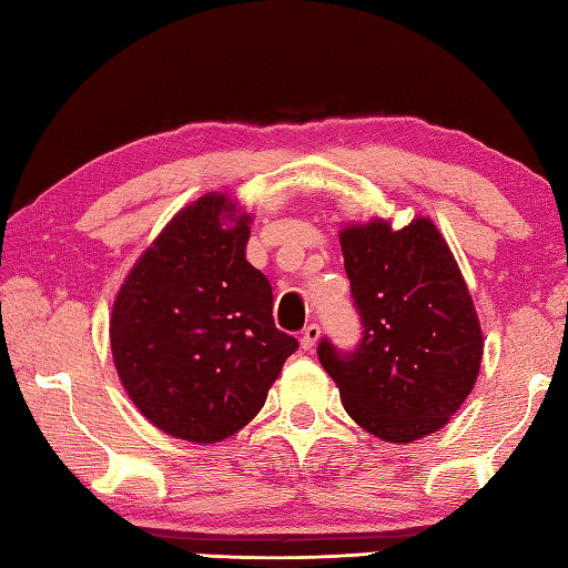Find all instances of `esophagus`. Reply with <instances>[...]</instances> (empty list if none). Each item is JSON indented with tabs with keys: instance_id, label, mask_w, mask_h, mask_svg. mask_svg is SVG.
Wrapping results in <instances>:
<instances>
[{
	"instance_id": "34e87169",
	"label": "esophagus",
	"mask_w": 568,
	"mask_h": 568,
	"mask_svg": "<svg viewBox=\"0 0 568 568\" xmlns=\"http://www.w3.org/2000/svg\"><path fill=\"white\" fill-rule=\"evenodd\" d=\"M320 327L317 324H307V327L303 329V336H300V346L305 348V352H310V348H315V344L320 342Z\"/></svg>"
}]
</instances>
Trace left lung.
Here are the masks:
<instances>
[{
  "mask_svg": "<svg viewBox=\"0 0 568 568\" xmlns=\"http://www.w3.org/2000/svg\"><path fill=\"white\" fill-rule=\"evenodd\" d=\"M364 336L352 354L324 339L320 364L356 425L390 444L439 432L466 403L484 358V332L462 271L429 216L339 232Z\"/></svg>",
  "mask_w": 568,
  "mask_h": 568,
  "instance_id": "8db88e82",
  "label": "left lung"
}]
</instances>
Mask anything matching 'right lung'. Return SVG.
Wrapping results in <instances>:
<instances>
[{
  "label": "right lung",
  "instance_id": "obj_1",
  "mask_svg": "<svg viewBox=\"0 0 568 568\" xmlns=\"http://www.w3.org/2000/svg\"><path fill=\"white\" fill-rule=\"evenodd\" d=\"M253 216L226 192L180 210L114 297L112 358L153 427L214 444L261 413L295 336L275 329L273 291L246 261Z\"/></svg>",
  "mask_w": 568,
  "mask_h": 568
}]
</instances>
